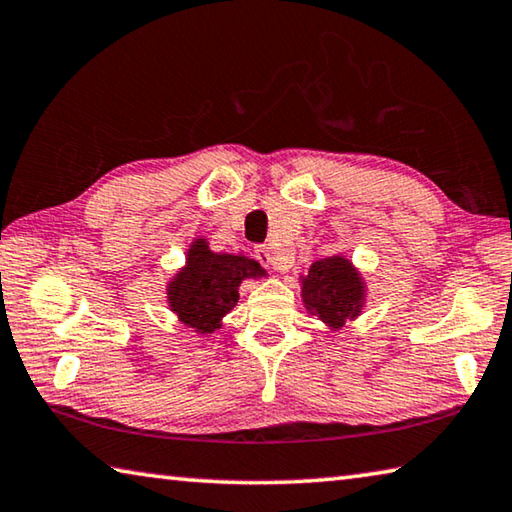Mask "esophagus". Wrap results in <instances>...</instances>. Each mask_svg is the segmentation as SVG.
<instances>
[{"mask_svg": "<svg viewBox=\"0 0 512 512\" xmlns=\"http://www.w3.org/2000/svg\"><path fill=\"white\" fill-rule=\"evenodd\" d=\"M254 256H256L258 263H261L263 267H270V270H274V272H283L285 270V265H281L279 261H276V256L272 254L270 247H265V245L256 247L254 249Z\"/></svg>", "mask_w": 512, "mask_h": 512, "instance_id": "1", "label": "esophagus"}]
</instances>
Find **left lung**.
<instances>
[{
  "instance_id": "1",
  "label": "left lung",
  "mask_w": 512,
  "mask_h": 512,
  "mask_svg": "<svg viewBox=\"0 0 512 512\" xmlns=\"http://www.w3.org/2000/svg\"><path fill=\"white\" fill-rule=\"evenodd\" d=\"M301 283L303 303L326 326L342 328L346 321L360 315L364 306V281L346 258H321L312 263Z\"/></svg>"
}]
</instances>
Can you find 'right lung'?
<instances>
[{
  "mask_svg": "<svg viewBox=\"0 0 512 512\" xmlns=\"http://www.w3.org/2000/svg\"><path fill=\"white\" fill-rule=\"evenodd\" d=\"M263 274L251 258L213 254L206 240L197 238L186 254V267L168 283L170 310L195 333L211 335L238 303L240 283Z\"/></svg>",
  "mask_w": 512,
  "mask_h": 512,
  "instance_id": "right-lung-1",
  "label": "right lung"
}]
</instances>
